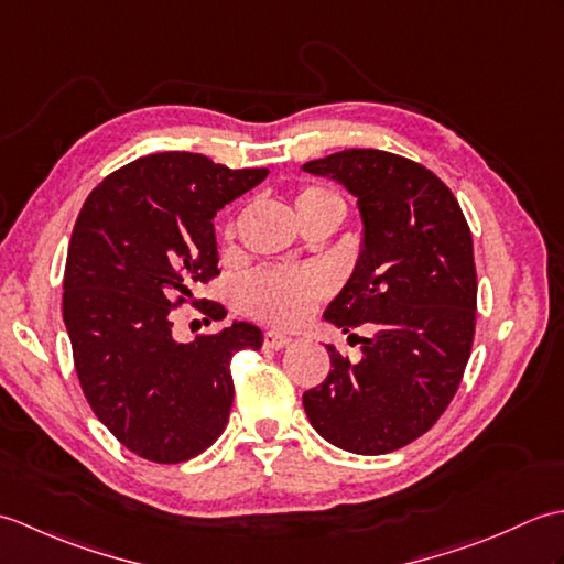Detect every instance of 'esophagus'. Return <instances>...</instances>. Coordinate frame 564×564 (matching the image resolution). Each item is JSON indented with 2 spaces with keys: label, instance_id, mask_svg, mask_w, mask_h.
I'll use <instances>...</instances> for the list:
<instances>
[{
  "label": "esophagus",
  "instance_id": "34e87169",
  "mask_svg": "<svg viewBox=\"0 0 564 564\" xmlns=\"http://www.w3.org/2000/svg\"><path fill=\"white\" fill-rule=\"evenodd\" d=\"M293 339L289 337V334H283L279 329H269L267 334H263V346L267 349H283V346H289Z\"/></svg>",
  "mask_w": 564,
  "mask_h": 564
}]
</instances>
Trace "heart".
Masks as SVG:
<instances>
[{
    "mask_svg": "<svg viewBox=\"0 0 564 564\" xmlns=\"http://www.w3.org/2000/svg\"><path fill=\"white\" fill-rule=\"evenodd\" d=\"M322 198H337L319 186H305L297 196V208ZM332 291V275L325 269H261L245 281V303L254 315L293 325L303 319L315 301Z\"/></svg>",
    "mask_w": 564,
    "mask_h": 564,
    "instance_id": "obj_1",
    "label": "heart"
}]
</instances>
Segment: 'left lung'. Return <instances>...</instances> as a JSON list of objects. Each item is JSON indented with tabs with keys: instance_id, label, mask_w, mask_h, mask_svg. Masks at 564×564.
<instances>
[{
	"instance_id": "1",
	"label": "left lung",
	"mask_w": 564,
	"mask_h": 564,
	"mask_svg": "<svg viewBox=\"0 0 564 564\" xmlns=\"http://www.w3.org/2000/svg\"><path fill=\"white\" fill-rule=\"evenodd\" d=\"M356 196L364 245L325 310L344 334L368 325L361 361L327 346L332 370L303 394L310 424L337 448L380 455L438 422L475 337L473 235L451 188L400 154L344 150L303 164ZM356 337V334H351Z\"/></svg>"
}]
</instances>
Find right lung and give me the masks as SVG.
Returning <instances> with one entry per match:
<instances>
[{"label": "right lung", "mask_w": 564, "mask_h": 564, "mask_svg": "<svg viewBox=\"0 0 564 564\" xmlns=\"http://www.w3.org/2000/svg\"><path fill=\"white\" fill-rule=\"evenodd\" d=\"M196 152H158L109 174L72 230L63 317L84 398L128 451L184 463L213 446L235 398L230 361L261 329L232 322L176 341L174 307L220 273L215 213L267 178ZM206 303V301H203ZM210 319L227 313L200 307Z\"/></svg>", "instance_id": "1"}]
</instances>
